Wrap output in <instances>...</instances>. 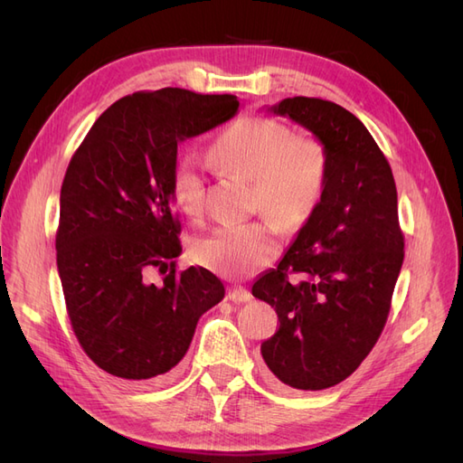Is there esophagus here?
<instances>
[{"instance_id": "34e87169", "label": "esophagus", "mask_w": 463, "mask_h": 463, "mask_svg": "<svg viewBox=\"0 0 463 463\" xmlns=\"http://www.w3.org/2000/svg\"><path fill=\"white\" fill-rule=\"evenodd\" d=\"M230 299L233 301V303H247V301H250L253 299V296H250V291L249 289H245V288H232L230 289Z\"/></svg>"}]
</instances>
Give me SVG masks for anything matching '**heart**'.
Returning a JSON list of instances; mask_svg holds the SVG:
<instances>
[{
  "instance_id": "heart-1",
  "label": "heart",
  "mask_w": 463,
  "mask_h": 463,
  "mask_svg": "<svg viewBox=\"0 0 463 463\" xmlns=\"http://www.w3.org/2000/svg\"><path fill=\"white\" fill-rule=\"evenodd\" d=\"M210 158L223 170L253 179L257 208L288 230L313 216L326 189V145L313 133H293L288 123L270 116L235 119L216 135ZM170 197L187 216L203 213L204 175L189 154L172 167ZM278 253L279 233L272 220L222 226L191 245L194 262L232 278L262 270Z\"/></svg>"
}]
</instances>
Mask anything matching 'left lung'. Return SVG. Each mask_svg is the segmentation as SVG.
Listing matches in <instances>:
<instances>
[{
  "label": "left lung",
  "mask_w": 463,
  "mask_h": 463,
  "mask_svg": "<svg viewBox=\"0 0 463 463\" xmlns=\"http://www.w3.org/2000/svg\"><path fill=\"white\" fill-rule=\"evenodd\" d=\"M328 150L325 194L278 269L253 284L279 320L260 354L296 390L340 384L381 338L403 262L392 167L352 111L293 96L274 108Z\"/></svg>",
  "instance_id": "8db88e82"
}]
</instances>
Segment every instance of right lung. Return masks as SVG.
<instances>
[{
  "label": "right lung",
  "instance_id": "obj_1",
  "mask_svg": "<svg viewBox=\"0 0 463 463\" xmlns=\"http://www.w3.org/2000/svg\"><path fill=\"white\" fill-rule=\"evenodd\" d=\"M237 108L232 94L172 87L123 96L67 165L55 233L65 307L80 347L109 374L138 383L170 373L203 313L223 299L210 270L175 269L181 223L170 175L177 143ZM154 269L165 276L158 285Z\"/></svg>",
  "mask_w": 463,
  "mask_h": 463
}]
</instances>
